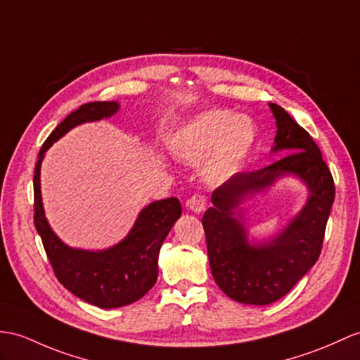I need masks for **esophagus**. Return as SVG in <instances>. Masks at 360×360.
Returning <instances> with one entry per match:
<instances>
[{
	"instance_id": "obj_1",
	"label": "esophagus",
	"mask_w": 360,
	"mask_h": 360,
	"mask_svg": "<svg viewBox=\"0 0 360 360\" xmlns=\"http://www.w3.org/2000/svg\"><path fill=\"white\" fill-rule=\"evenodd\" d=\"M186 206L192 210V212L200 214L201 210H205V207H206V198H205V195H201V194H194L188 200Z\"/></svg>"
}]
</instances>
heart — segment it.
I'll return each mask as SVG.
<instances>
[{
	"label": "heart",
	"instance_id": "1",
	"mask_svg": "<svg viewBox=\"0 0 360 360\" xmlns=\"http://www.w3.org/2000/svg\"><path fill=\"white\" fill-rule=\"evenodd\" d=\"M258 128L250 117L229 110H206L183 122L169 136L171 150L195 163L207 154L203 174L209 181H223L246 166L257 145Z\"/></svg>",
	"mask_w": 360,
	"mask_h": 360
}]
</instances>
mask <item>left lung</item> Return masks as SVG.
<instances>
[{"label":"left lung","instance_id":"obj_1","mask_svg":"<svg viewBox=\"0 0 360 360\" xmlns=\"http://www.w3.org/2000/svg\"><path fill=\"white\" fill-rule=\"evenodd\" d=\"M269 107L278 127L271 151L285 155L262 169L238 172L217 188L210 197L214 206L201 221L217 285L233 301L253 305L281 300L314 266L335 201V181L311 136L283 107L271 102ZM285 174H296L306 183L309 200L274 239L250 245L236 209Z\"/></svg>","mask_w":360,"mask_h":360}]
</instances>
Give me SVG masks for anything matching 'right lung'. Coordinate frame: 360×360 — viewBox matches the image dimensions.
Listing matches in <instances>:
<instances>
[{"label": "right lung", "instance_id": "add662e5", "mask_svg": "<svg viewBox=\"0 0 360 360\" xmlns=\"http://www.w3.org/2000/svg\"><path fill=\"white\" fill-rule=\"evenodd\" d=\"M117 110L119 103L110 101L85 103L70 112L44 142L33 175L34 227L58 281L77 297L101 309L133 304L151 290L159 275L157 259L162 243L181 215L179 198L154 201L142 209L124 240L107 250L96 252L70 248L51 231L41 198L39 175L44 154L72 128L111 117Z\"/></svg>", "mask_w": 360, "mask_h": 360}]
</instances>
